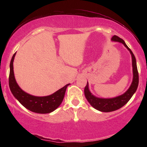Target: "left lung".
I'll list each match as a JSON object with an SVG mask.
<instances>
[{
    "instance_id": "left-lung-1",
    "label": "left lung",
    "mask_w": 147,
    "mask_h": 147,
    "mask_svg": "<svg viewBox=\"0 0 147 147\" xmlns=\"http://www.w3.org/2000/svg\"><path fill=\"white\" fill-rule=\"evenodd\" d=\"M111 40L122 43L130 52L131 58H132L134 77L132 83H131L130 88L124 94L112 98H100L95 97L90 93L88 88V82L87 83V85L85 87V89H84V94H85L86 99L94 108H95L98 111H102V112H110V111H115L125 105L130 100L131 96H133L134 93L136 91L139 84V74L138 68H137L136 59L132 51L126 45L123 39L120 38L119 37L113 36L111 38Z\"/></svg>"
}]
</instances>
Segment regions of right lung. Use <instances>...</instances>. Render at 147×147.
<instances>
[{
	"label": "right lung",
	"instance_id": "1",
	"mask_svg": "<svg viewBox=\"0 0 147 147\" xmlns=\"http://www.w3.org/2000/svg\"><path fill=\"white\" fill-rule=\"evenodd\" d=\"M16 53L10 61L9 86L12 94L18 101L30 111L38 113H49L58 108L63 100L65 91L69 84L59 89L53 94L47 96H35L25 93L19 88L15 79L13 62Z\"/></svg>",
	"mask_w": 147,
	"mask_h": 147
}]
</instances>
